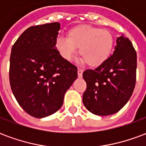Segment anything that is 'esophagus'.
<instances>
[{
	"instance_id": "esophagus-1",
	"label": "esophagus",
	"mask_w": 146,
	"mask_h": 146,
	"mask_svg": "<svg viewBox=\"0 0 146 146\" xmlns=\"http://www.w3.org/2000/svg\"><path fill=\"white\" fill-rule=\"evenodd\" d=\"M83 72H84V70H83L82 69H80V68H78V69H77V73H78V76H79V77H82Z\"/></svg>"
}]
</instances>
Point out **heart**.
I'll use <instances>...</instances> for the list:
<instances>
[{
    "instance_id": "obj_1",
    "label": "heart",
    "mask_w": 146,
    "mask_h": 146,
    "mask_svg": "<svg viewBox=\"0 0 146 146\" xmlns=\"http://www.w3.org/2000/svg\"><path fill=\"white\" fill-rule=\"evenodd\" d=\"M114 39L109 30L90 26H80L70 30L68 37L58 36L55 48L64 59L72 60L80 48L81 62L92 67L101 66L112 52Z\"/></svg>"
}]
</instances>
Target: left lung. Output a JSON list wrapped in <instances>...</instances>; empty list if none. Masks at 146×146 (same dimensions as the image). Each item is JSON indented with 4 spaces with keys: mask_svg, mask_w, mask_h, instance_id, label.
<instances>
[{
    "mask_svg": "<svg viewBox=\"0 0 146 146\" xmlns=\"http://www.w3.org/2000/svg\"><path fill=\"white\" fill-rule=\"evenodd\" d=\"M113 54L95 70L83 73L87 89L83 95L86 109L98 116H109L121 110L131 98L136 81L137 54L131 42L116 38Z\"/></svg>",
    "mask_w": 146,
    "mask_h": 146,
    "instance_id": "8db88e82",
    "label": "left lung"
}]
</instances>
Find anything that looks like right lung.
<instances>
[{
  "mask_svg": "<svg viewBox=\"0 0 146 146\" xmlns=\"http://www.w3.org/2000/svg\"><path fill=\"white\" fill-rule=\"evenodd\" d=\"M60 23L31 27L11 48L9 80L18 103L30 116L44 118L57 112L77 78V68L55 48Z\"/></svg>",
  "mask_w": 146,
  "mask_h": 146,
  "instance_id": "obj_1",
  "label": "right lung"
}]
</instances>
